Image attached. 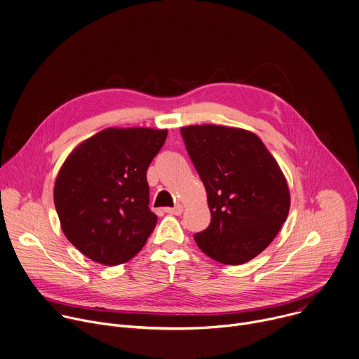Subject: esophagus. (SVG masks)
<instances>
[{
  "mask_svg": "<svg viewBox=\"0 0 359 359\" xmlns=\"http://www.w3.org/2000/svg\"><path fill=\"white\" fill-rule=\"evenodd\" d=\"M165 212L168 213V215H173V216H180L182 213H183V208L180 206V204H177L176 208H166L165 209Z\"/></svg>",
  "mask_w": 359,
  "mask_h": 359,
  "instance_id": "1",
  "label": "esophagus"
}]
</instances>
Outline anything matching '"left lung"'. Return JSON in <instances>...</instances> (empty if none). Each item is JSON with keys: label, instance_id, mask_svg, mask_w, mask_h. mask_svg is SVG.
Instances as JSON below:
<instances>
[{"label": "left lung", "instance_id": "8db88e82", "mask_svg": "<svg viewBox=\"0 0 359 359\" xmlns=\"http://www.w3.org/2000/svg\"><path fill=\"white\" fill-rule=\"evenodd\" d=\"M186 150L208 191L212 222L194 234L213 260L238 266L266 250L287 220V180L252 132L217 125L180 129Z\"/></svg>", "mask_w": 359, "mask_h": 359}]
</instances>
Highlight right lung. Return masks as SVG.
Returning <instances> with one entry per match:
<instances>
[{"instance_id": "obj_1", "label": "right lung", "mask_w": 359, "mask_h": 359, "mask_svg": "<svg viewBox=\"0 0 359 359\" xmlns=\"http://www.w3.org/2000/svg\"><path fill=\"white\" fill-rule=\"evenodd\" d=\"M168 136L150 128H108L64 162L54 203L67 238L88 259L118 266L142 250L158 223L146 172Z\"/></svg>"}]
</instances>
